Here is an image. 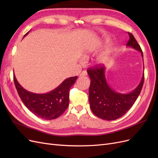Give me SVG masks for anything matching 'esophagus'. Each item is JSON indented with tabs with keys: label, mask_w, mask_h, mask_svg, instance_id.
I'll return each mask as SVG.
<instances>
[{
	"label": "esophagus",
	"mask_w": 158,
	"mask_h": 158,
	"mask_svg": "<svg viewBox=\"0 0 158 158\" xmlns=\"http://www.w3.org/2000/svg\"><path fill=\"white\" fill-rule=\"evenodd\" d=\"M86 75H87V72L85 71V70L82 71V73L80 74V76H86Z\"/></svg>",
	"instance_id": "obj_1"
}]
</instances>
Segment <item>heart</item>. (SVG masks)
<instances>
[{
    "label": "heart",
    "mask_w": 158,
    "mask_h": 158,
    "mask_svg": "<svg viewBox=\"0 0 158 158\" xmlns=\"http://www.w3.org/2000/svg\"><path fill=\"white\" fill-rule=\"evenodd\" d=\"M108 56H109V52L108 51L104 52L103 53H102V55H100L98 57V58L96 59V61L99 63H102L107 59Z\"/></svg>",
    "instance_id": "1"
}]
</instances>
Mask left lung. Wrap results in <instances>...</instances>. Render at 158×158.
<instances>
[{"label":"left lung","mask_w":158,"mask_h":158,"mask_svg":"<svg viewBox=\"0 0 158 158\" xmlns=\"http://www.w3.org/2000/svg\"><path fill=\"white\" fill-rule=\"evenodd\" d=\"M127 46L140 51L143 59L142 51L138 42L131 33ZM106 68L99 66L89 69L87 72L91 79L89 88V106L93 113L104 120L112 121L121 117L136 102L140 95L144 80L143 74L138 86L128 94L117 92L109 86L105 75Z\"/></svg>","instance_id":"1"}]
</instances>
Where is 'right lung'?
Masks as SVG:
<instances>
[{
	"label": "right lung",
	"mask_w": 158,
	"mask_h": 158,
	"mask_svg": "<svg viewBox=\"0 0 158 158\" xmlns=\"http://www.w3.org/2000/svg\"><path fill=\"white\" fill-rule=\"evenodd\" d=\"M77 78L78 76H74L66 78L53 90L41 94L28 92L22 88L14 74V82L19 96L26 107L37 117L45 120H52L60 116L67 109L70 88Z\"/></svg>",
	"instance_id": "1"
}]
</instances>
